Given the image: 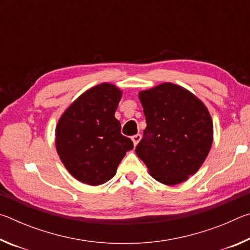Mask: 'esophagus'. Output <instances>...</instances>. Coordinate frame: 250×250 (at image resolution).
I'll return each instance as SVG.
<instances>
[{
	"instance_id": "esophagus-1",
	"label": "esophagus",
	"mask_w": 250,
	"mask_h": 250,
	"mask_svg": "<svg viewBox=\"0 0 250 250\" xmlns=\"http://www.w3.org/2000/svg\"><path fill=\"white\" fill-rule=\"evenodd\" d=\"M141 138H142V135H141V134H135V135H133V137H132V141H133V145H134V146H137L139 142H140Z\"/></svg>"
}]
</instances>
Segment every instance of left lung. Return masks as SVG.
<instances>
[{"label":"left lung","mask_w":250,"mask_h":250,"mask_svg":"<svg viewBox=\"0 0 250 250\" xmlns=\"http://www.w3.org/2000/svg\"><path fill=\"white\" fill-rule=\"evenodd\" d=\"M146 128L135 153L150 175L168 186L185 182L204 163L213 143V120L201 99L163 83L139 92Z\"/></svg>","instance_id":"obj_1"}]
</instances>
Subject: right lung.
<instances>
[{"mask_svg":"<svg viewBox=\"0 0 250 250\" xmlns=\"http://www.w3.org/2000/svg\"><path fill=\"white\" fill-rule=\"evenodd\" d=\"M121 97L116 84L99 83L80 95L59 118L55 129L57 153L82 183L97 186L111 180L126 152L133 149L115 118Z\"/></svg>","mask_w":250,"mask_h":250,"instance_id":"right-lung-1","label":"right lung"}]
</instances>
